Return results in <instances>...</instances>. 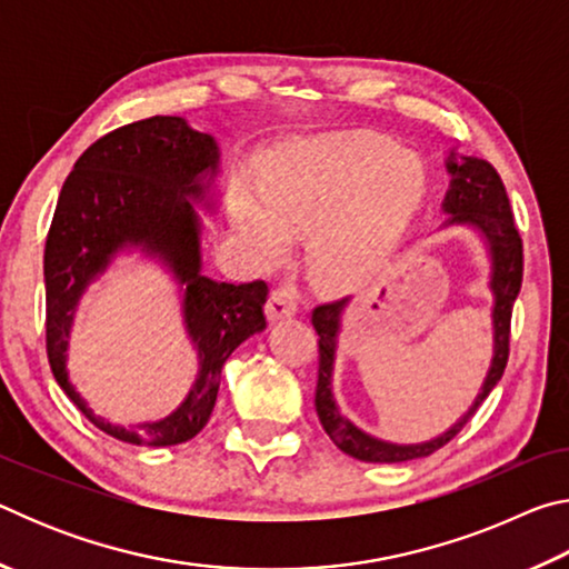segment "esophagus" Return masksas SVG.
<instances>
[{
    "mask_svg": "<svg viewBox=\"0 0 569 569\" xmlns=\"http://www.w3.org/2000/svg\"><path fill=\"white\" fill-rule=\"evenodd\" d=\"M296 311H298L296 288L291 283H283V286L273 288V293H271V298H268V303H266L268 321L288 319V316H293Z\"/></svg>",
    "mask_w": 569,
    "mask_h": 569,
    "instance_id": "1",
    "label": "esophagus"
}]
</instances>
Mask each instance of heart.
Wrapping results in <instances>:
<instances>
[{"instance_id": "heart-1", "label": "heart", "mask_w": 569, "mask_h": 569, "mask_svg": "<svg viewBox=\"0 0 569 569\" xmlns=\"http://www.w3.org/2000/svg\"><path fill=\"white\" fill-rule=\"evenodd\" d=\"M263 208L240 200L238 226L256 256H281L288 236L311 233L306 263L319 286L361 278L397 243L419 206L421 168L373 134L286 146L263 178Z\"/></svg>"}]
</instances>
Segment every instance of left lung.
<instances>
[{
  "label": "left lung",
  "instance_id": "left-lung-1",
  "mask_svg": "<svg viewBox=\"0 0 569 569\" xmlns=\"http://www.w3.org/2000/svg\"><path fill=\"white\" fill-rule=\"evenodd\" d=\"M447 170L451 172V182L445 198V213L449 220L445 226H475L485 236L492 256V276H489V288H492L495 306H492V326H495V353L489 363L487 379L481 383L475 403L461 417L455 427L447 429L445 435L423 441V445H389L377 437L366 435L351 419H346L339 403L333 397V363L336 349H339L341 333V316L346 303L351 298H336V301L321 303L313 308L311 323L319 333V381H316V413H319L321 427L331 441L343 455L359 461H373V465H397V461L421 459L435 455L437 449L449 445L461 429L467 427L469 419L475 417L481 401L489 397V391L502 379L505 366L509 359V323H512V306L515 298L522 288V238L515 226L512 208L505 190V182L499 172L489 166L487 160L475 156L457 158L449 152Z\"/></svg>",
  "mask_w": 569,
  "mask_h": 569
}]
</instances>
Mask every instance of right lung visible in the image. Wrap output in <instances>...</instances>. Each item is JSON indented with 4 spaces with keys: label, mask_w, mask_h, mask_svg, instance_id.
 <instances>
[{
    "label": "right lung",
    "mask_w": 569,
    "mask_h": 569,
    "mask_svg": "<svg viewBox=\"0 0 569 569\" xmlns=\"http://www.w3.org/2000/svg\"><path fill=\"white\" fill-rule=\"evenodd\" d=\"M218 172V146L182 118L124 124L82 152L67 176L44 246L47 359L60 389L104 435L138 447L182 445L206 427L216 407L220 371L248 336L266 329V281L218 283L203 273L200 220ZM132 244L160 257L183 286V320L199 349V377L170 418L114 428L94 418L66 379V339L73 308L118 249Z\"/></svg>",
    "instance_id": "obj_1"
}]
</instances>
